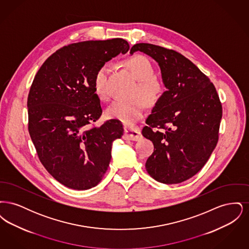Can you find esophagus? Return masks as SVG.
Listing matches in <instances>:
<instances>
[{
	"mask_svg": "<svg viewBox=\"0 0 249 249\" xmlns=\"http://www.w3.org/2000/svg\"><path fill=\"white\" fill-rule=\"evenodd\" d=\"M141 131L139 129L135 128V129H129L126 128L125 129V133L123 138L125 140H131V141H138L141 138Z\"/></svg>",
	"mask_w": 249,
	"mask_h": 249,
	"instance_id": "1",
	"label": "esophagus"
}]
</instances>
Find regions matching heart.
<instances>
[{"label": "heart", "instance_id": "1", "mask_svg": "<svg viewBox=\"0 0 249 249\" xmlns=\"http://www.w3.org/2000/svg\"><path fill=\"white\" fill-rule=\"evenodd\" d=\"M122 66L130 71L137 80L135 96H140L142 101L153 106L161 98L164 92V85L154 74V69L145 56L134 55L121 62ZM111 67L109 63H104L96 71L93 79L95 93L102 99L107 98V84ZM144 105L140 99L131 102L116 101L106 111L108 119H117L127 126H132L143 116Z\"/></svg>", "mask_w": 249, "mask_h": 249}]
</instances>
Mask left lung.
I'll return each mask as SVG.
<instances>
[{"mask_svg":"<svg viewBox=\"0 0 249 249\" xmlns=\"http://www.w3.org/2000/svg\"><path fill=\"white\" fill-rule=\"evenodd\" d=\"M159 63L167 90L145 120L142 134L154 152L145 168L163 184H178L195 176L217 141L222 106L210 79L190 59L173 49L140 43L130 48Z\"/></svg>","mask_w":249,"mask_h":249,"instance_id":"obj_1","label":"left lung"}]
</instances>
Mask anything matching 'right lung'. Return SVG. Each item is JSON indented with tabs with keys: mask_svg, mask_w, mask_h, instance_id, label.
I'll return each mask as SVG.
<instances>
[{
	"mask_svg": "<svg viewBox=\"0 0 249 249\" xmlns=\"http://www.w3.org/2000/svg\"><path fill=\"white\" fill-rule=\"evenodd\" d=\"M129 48L121 38L71 44L53 53L35 76L27 102L29 133L42 164L69 189L98 185L112 143L123 135L117 119L91 126L103 113L93 79L101 65Z\"/></svg>",
	"mask_w": 249,
	"mask_h": 249,
	"instance_id": "1",
	"label": "right lung"
}]
</instances>
